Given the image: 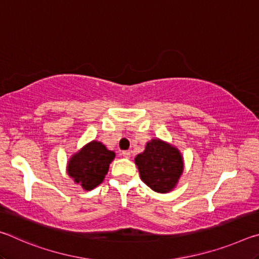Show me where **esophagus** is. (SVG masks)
I'll return each instance as SVG.
<instances>
[{"label": "esophagus", "instance_id": "1", "mask_svg": "<svg viewBox=\"0 0 259 259\" xmlns=\"http://www.w3.org/2000/svg\"><path fill=\"white\" fill-rule=\"evenodd\" d=\"M122 155H123V157L129 159V157L131 156V153H130V151H123V152H122Z\"/></svg>", "mask_w": 259, "mask_h": 259}]
</instances>
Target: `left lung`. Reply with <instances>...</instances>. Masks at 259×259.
Instances as JSON below:
<instances>
[{
  "label": "left lung",
  "mask_w": 259,
  "mask_h": 259,
  "mask_svg": "<svg viewBox=\"0 0 259 259\" xmlns=\"http://www.w3.org/2000/svg\"><path fill=\"white\" fill-rule=\"evenodd\" d=\"M140 178L153 191L166 193L176 186L183 172V157L177 148L160 139L147 143L135 159Z\"/></svg>",
  "instance_id": "8db88e82"
}]
</instances>
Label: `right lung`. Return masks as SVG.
Returning a JSON list of instances; mask_svg holds the SVG:
<instances>
[{
  "mask_svg": "<svg viewBox=\"0 0 259 259\" xmlns=\"http://www.w3.org/2000/svg\"><path fill=\"white\" fill-rule=\"evenodd\" d=\"M115 153L99 142H91L68 162L67 172L87 191L98 186L107 174Z\"/></svg>",
  "mask_w": 259,
  "mask_h": 259,
  "instance_id": "obj_1",
  "label": "right lung"
}]
</instances>
